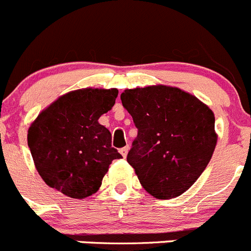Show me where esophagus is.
<instances>
[{"label":"esophagus","mask_w":251,"mask_h":251,"mask_svg":"<svg viewBox=\"0 0 251 251\" xmlns=\"http://www.w3.org/2000/svg\"><path fill=\"white\" fill-rule=\"evenodd\" d=\"M127 152H128V146H125L123 147V149H120V153L123 154V157H126V156H127Z\"/></svg>","instance_id":"obj_1"}]
</instances>
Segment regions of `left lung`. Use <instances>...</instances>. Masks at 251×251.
Masks as SVG:
<instances>
[{
  "mask_svg": "<svg viewBox=\"0 0 251 251\" xmlns=\"http://www.w3.org/2000/svg\"><path fill=\"white\" fill-rule=\"evenodd\" d=\"M120 98L137 127L127 162L140 183L158 200L178 197L212 158L214 114L196 97L172 86L127 89Z\"/></svg>",
  "mask_w": 251,
  "mask_h": 251,
  "instance_id": "left-lung-1",
  "label": "left lung"
}]
</instances>
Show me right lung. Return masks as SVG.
I'll return each instance as SVG.
<instances>
[{
	"mask_svg": "<svg viewBox=\"0 0 251 251\" xmlns=\"http://www.w3.org/2000/svg\"><path fill=\"white\" fill-rule=\"evenodd\" d=\"M116 89L68 93L39 114L28 130V146L37 171L51 188L76 200L91 196L114 160L111 133L98 123L112 109Z\"/></svg>",
	"mask_w": 251,
	"mask_h": 251,
	"instance_id": "add662e5",
	"label": "right lung"
}]
</instances>
